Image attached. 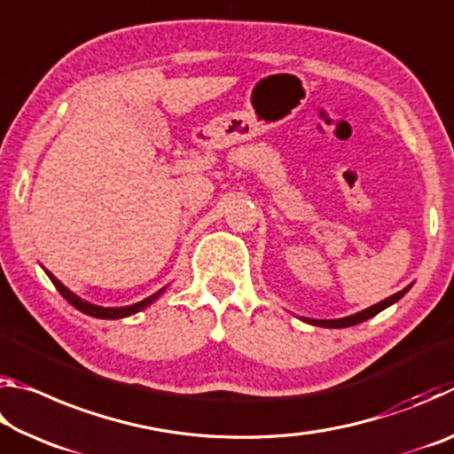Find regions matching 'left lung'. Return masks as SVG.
<instances>
[{"label": "left lung", "mask_w": 454, "mask_h": 454, "mask_svg": "<svg viewBox=\"0 0 454 454\" xmlns=\"http://www.w3.org/2000/svg\"><path fill=\"white\" fill-rule=\"evenodd\" d=\"M409 288H411V286H406L404 290L396 292V294L384 298L382 302L371 306V309L352 314V317H347V318H336V320H314V318H304V320L310 322V325H314V326H322V328H347V326H355V325H358V322H364V320H368V318L376 317V314H379L380 310L388 309V306L395 304L396 301H401V298L406 294V292H409Z\"/></svg>", "instance_id": "obj_1"}]
</instances>
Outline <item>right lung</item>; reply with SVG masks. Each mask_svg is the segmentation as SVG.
Wrapping results in <instances>:
<instances>
[{"label": "right lung", "mask_w": 454, "mask_h": 454, "mask_svg": "<svg viewBox=\"0 0 454 454\" xmlns=\"http://www.w3.org/2000/svg\"><path fill=\"white\" fill-rule=\"evenodd\" d=\"M45 274L50 276V280L53 282V286L58 288V292L61 296L66 298L67 302H70L74 309H78L80 312H83V314H88V317H94V318H110V320H114V318H124V317H129V314H136V312H140L142 309H145V306L148 304H152L153 301H156V298L162 294L164 292V288L160 290V292H156V294H152V296H148V298H144L142 302H136V304H132V306H120V309H104V306H96V304H90V302H86V301H82L80 296H75L72 290H67L64 284H61L56 276L53 274H50L48 270H45Z\"/></svg>", "instance_id": "obj_1"}]
</instances>
